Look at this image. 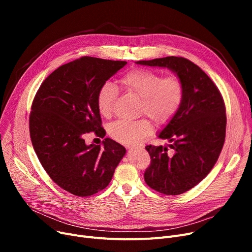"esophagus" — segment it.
<instances>
[{"label": "esophagus", "mask_w": 252, "mask_h": 252, "mask_svg": "<svg viewBox=\"0 0 252 252\" xmlns=\"http://www.w3.org/2000/svg\"><path fill=\"white\" fill-rule=\"evenodd\" d=\"M129 149H142V147H135V146H131V147H129Z\"/></svg>", "instance_id": "34e87169"}]
</instances>
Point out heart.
<instances>
[{
    "instance_id": "1",
    "label": "heart",
    "mask_w": 252,
    "mask_h": 252,
    "mask_svg": "<svg viewBox=\"0 0 252 252\" xmlns=\"http://www.w3.org/2000/svg\"><path fill=\"white\" fill-rule=\"evenodd\" d=\"M121 88L129 95L141 99L140 115H147L157 125H166L175 117L183 103L185 86L176 74H162L146 68H136L124 74L118 81ZM117 88L107 82L97 93L99 113L108 118L113 114L117 99ZM153 126L147 118L139 121H117L108 127L109 136L123 144H137L152 134Z\"/></svg>"
}]
</instances>
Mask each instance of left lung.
Listing matches in <instances>:
<instances>
[{
    "mask_svg": "<svg viewBox=\"0 0 252 252\" xmlns=\"http://www.w3.org/2000/svg\"><path fill=\"white\" fill-rule=\"evenodd\" d=\"M137 64L167 67L185 86L181 108L159 134L171 149L148 145L151 163L144 179L153 190L179 195L199 184L213 169L226 138L224 102L215 83L196 64L169 56L142 60Z\"/></svg>",
    "mask_w": 252,
    "mask_h": 252,
    "instance_id": "left-lung-1",
    "label": "left lung"
}]
</instances>
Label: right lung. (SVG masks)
Masks as SVG:
<instances>
[{
  "label": "right lung",
  "mask_w": 252,
  "mask_h": 252,
  "mask_svg": "<svg viewBox=\"0 0 252 252\" xmlns=\"http://www.w3.org/2000/svg\"><path fill=\"white\" fill-rule=\"evenodd\" d=\"M126 61L84 56L53 71L37 90L30 114V134L39 162L60 188L87 197L108 186L126 154L119 143L106 138L88 145L85 135L104 138L97 108L101 86Z\"/></svg>",
  "instance_id": "obj_1"
}]
</instances>
